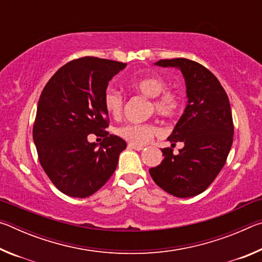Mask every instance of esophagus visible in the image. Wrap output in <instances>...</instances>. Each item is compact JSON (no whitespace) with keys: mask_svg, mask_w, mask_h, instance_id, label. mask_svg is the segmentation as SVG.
<instances>
[{"mask_svg":"<svg viewBox=\"0 0 262 262\" xmlns=\"http://www.w3.org/2000/svg\"><path fill=\"white\" fill-rule=\"evenodd\" d=\"M128 149H133V150H136V151H141L143 147H141V145H134V144H128Z\"/></svg>","mask_w":262,"mask_h":262,"instance_id":"34e87169","label":"esophagus"}]
</instances>
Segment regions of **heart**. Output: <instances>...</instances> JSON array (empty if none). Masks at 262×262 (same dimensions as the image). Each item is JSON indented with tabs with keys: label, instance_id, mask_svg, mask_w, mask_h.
Wrapping results in <instances>:
<instances>
[{
	"label": "heart",
	"instance_id": "1",
	"mask_svg": "<svg viewBox=\"0 0 262 262\" xmlns=\"http://www.w3.org/2000/svg\"><path fill=\"white\" fill-rule=\"evenodd\" d=\"M129 86L140 94L152 98L151 108L163 118L177 117L183 108V98L177 91L166 90V82L158 75H148L129 81ZM105 111L111 117L120 118L123 111V97L120 92L107 88L103 95ZM117 135L130 144L144 145L159 134V127L154 122L126 123L117 128Z\"/></svg>",
	"mask_w": 262,
	"mask_h": 262
}]
</instances>
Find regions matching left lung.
Returning <instances> with one entry per match:
<instances>
[{"instance_id":"obj_1","label":"left lung","mask_w":262,"mask_h":262,"mask_svg":"<svg viewBox=\"0 0 262 262\" xmlns=\"http://www.w3.org/2000/svg\"><path fill=\"white\" fill-rule=\"evenodd\" d=\"M181 70L188 101L184 114L168 136L178 155L162 149L164 159L149 173L155 183L177 198L195 196L209 187L223 168L233 141V121L228 95L219 79L198 62L177 57L156 62Z\"/></svg>"}]
</instances>
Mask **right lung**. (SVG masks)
Returning <instances> with one entry per match:
<instances>
[{"mask_svg":"<svg viewBox=\"0 0 262 262\" xmlns=\"http://www.w3.org/2000/svg\"><path fill=\"white\" fill-rule=\"evenodd\" d=\"M126 63L84 56L53 75L38 101L33 140L40 165L68 196L86 198L103 187L118 165L126 141L110 135L104 91ZM89 134L103 137L100 148Z\"/></svg>","mask_w":262,"mask_h":262,"instance_id":"right-lung-1","label":"right lung"}]
</instances>
